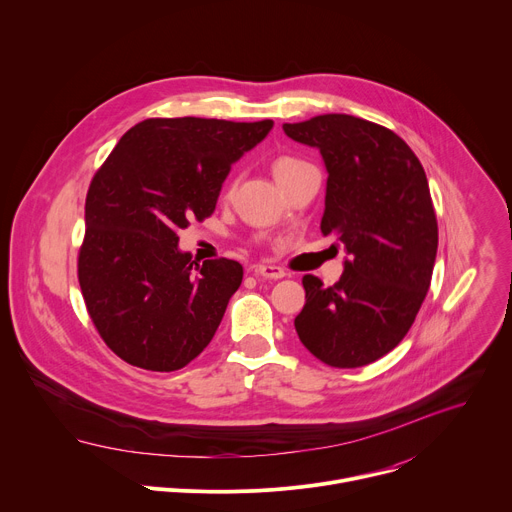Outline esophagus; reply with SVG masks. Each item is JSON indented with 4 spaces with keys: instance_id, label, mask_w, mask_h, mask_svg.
Returning a JSON list of instances; mask_svg holds the SVG:
<instances>
[{
    "instance_id": "obj_1",
    "label": "esophagus",
    "mask_w": 512,
    "mask_h": 512,
    "mask_svg": "<svg viewBox=\"0 0 512 512\" xmlns=\"http://www.w3.org/2000/svg\"><path fill=\"white\" fill-rule=\"evenodd\" d=\"M253 273L259 277H265V279H281L285 275V271L277 265H255Z\"/></svg>"
}]
</instances>
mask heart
<instances>
[{
  "label": "heart",
  "mask_w": 512,
  "mask_h": 512,
  "mask_svg": "<svg viewBox=\"0 0 512 512\" xmlns=\"http://www.w3.org/2000/svg\"><path fill=\"white\" fill-rule=\"evenodd\" d=\"M300 166H304L302 160L291 158V156H281V158H277V160L273 162V176H275V180H279L281 176H285V174H289V172H294V170L300 168Z\"/></svg>",
  "instance_id": "b5f03b06"
}]
</instances>
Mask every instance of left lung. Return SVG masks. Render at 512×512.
<instances>
[{
  "instance_id": "8db88e82",
  "label": "left lung",
  "mask_w": 512,
  "mask_h": 512,
  "mask_svg": "<svg viewBox=\"0 0 512 512\" xmlns=\"http://www.w3.org/2000/svg\"><path fill=\"white\" fill-rule=\"evenodd\" d=\"M283 131L320 152L328 172L320 229L348 255L330 287L304 275L296 332L330 367H364L405 338L431 283L437 221L423 166L391 129L352 115L283 123Z\"/></svg>"
}]
</instances>
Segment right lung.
<instances>
[{"label":"right lung","instance_id":"1","mask_svg":"<svg viewBox=\"0 0 512 512\" xmlns=\"http://www.w3.org/2000/svg\"><path fill=\"white\" fill-rule=\"evenodd\" d=\"M271 127V119H145L95 174L79 283L101 338L133 367L178 371L212 340L243 267L194 263L178 231L212 214L231 166Z\"/></svg>","mask_w":512,"mask_h":512}]
</instances>
